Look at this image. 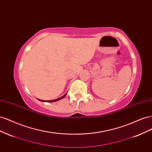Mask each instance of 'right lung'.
I'll list each match as a JSON object with an SVG mask.
<instances>
[{"instance_id": "1", "label": "right lung", "mask_w": 152, "mask_h": 152, "mask_svg": "<svg viewBox=\"0 0 152 152\" xmlns=\"http://www.w3.org/2000/svg\"><path fill=\"white\" fill-rule=\"evenodd\" d=\"M66 94H67V93L65 94V95H63V96H61V97H60V98H58V99H53V100H48V101H45V100H42V99H37L38 100H39L40 102H57V101H59V100H60V99H63L64 97H65V96L66 95Z\"/></svg>"}]
</instances>
